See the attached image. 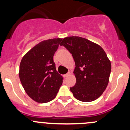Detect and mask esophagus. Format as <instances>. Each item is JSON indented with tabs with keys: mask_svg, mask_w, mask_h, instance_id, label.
I'll return each instance as SVG.
<instances>
[{
	"mask_svg": "<svg viewBox=\"0 0 130 130\" xmlns=\"http://www.w3.org/2000/svg\"><path fill=\"white\" fill-rule=\"evenodd\" d=\"M70 75V72H68L67 73H66V74H65L63 75V77H67L68 76H69Z\"/></svg>",
	"mask_w": 130,
	"mask_h": 130,
	"instance_id": "34e87169",
	"label": "esophagus"
}]
</instances>
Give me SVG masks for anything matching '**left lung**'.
<instances>
[{
  "label": "left lung",
  "mask_w": 130,
  "mask_h": 130,
  "mask_svg": "<svg viewBox=\"0 0 130 130\" xmlns=\"http://www.w3.org/2000/svg\"><path fill=\"white\" fill-rule=\"evenodd\" d=\"M60 45L72 53L75 63L76 83L70 88L73 96L82 102L99 98L107 87L111 70V61L104 50L79 36L65 38Z\"/></svg>",
  "instance_id": "8db88e82"
}]
</instances>
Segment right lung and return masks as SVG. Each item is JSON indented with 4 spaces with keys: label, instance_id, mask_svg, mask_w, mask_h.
Instances as JSON below:
<instances>
[{
    "label": "right lung",
    "instance_id": "1",
    "mask_svg": "<svg viewBox=\"0 0 130 130\" xmlns=\"http://www.w3.org/2000/svg\"><path fill=\"white\" fill-rule=\"evenodd\" d=\"M61 38L40 42L23 57L19 78L27 95L35 101L46 103L55 99L63 82L56 70L53 56Z\"/></svg>",
    "mask_w": 130,
    "mask_h": 130
}]
</instances>
